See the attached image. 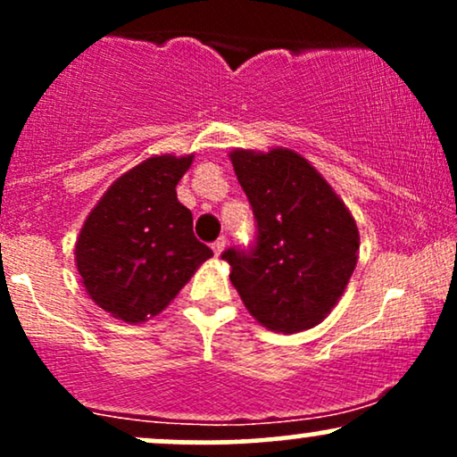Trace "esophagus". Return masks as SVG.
Instances as JSON below:
<instances>
[{"instance_id": "esophagus-1", "label": "esophagus", "mask_w": 457, "mask_h": 457, "mask_svg": "<svg viewBox=\"0 0 457 457\" xmlns=\"http://www.w3.org/2000/svg\"><path fill=\"white\" fill-rule=\"evenodd\" d=\"M225 245H228V240H225V236H219V238L212 243L214 255H221L223 249H225Z\"/></svg>"}]
</instances>
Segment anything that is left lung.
Masks as SVG:
<instances>
[{"label":"left lung","mask_w":457,"mask_h":457,"mask_svg":"<svg viewBox=\"0 0 457 457\" xmlns=\"http://www.w3.org/2000/svg\"><path fill=\"white\" fill-rule=\"evenodd\" d=\"M229 159L255 219L253 245L221 253L229 279L266 328L316 327L337 305L359 258L353 214L296 152L234 150Z\"/></svg>","instance_id":"8db88e82"}]
</instances>
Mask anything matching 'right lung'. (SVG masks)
Here are the masks:
<instances>
[{
    "instance_id": "right-lung-1",
    "label": "right lung",
    "mask_w": 457,
    "mask_h": 457,
    "mask_svg": "<svg viewBox=\"0 0 457 457\" xmlns=\"http://www.w3.org/2000/svg\"><path fill=\"white\" fill-rule=\"evenodd\" d=\"M193 156H152L113 182L86 219L75 246L83 287L92 301L124 322L162 312L211 246L193 234V214L176 185Z\"/></svg>"
}]
</instances>
